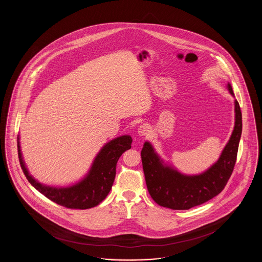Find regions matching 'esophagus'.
Masks as SVG:
<instances>
[{"instance_id":"esophagus-1","label":"esophagus","mask_w":262,"mask_h":262,"mask_svg":"<svg viewBox=\"0 0 262 262\" xmlns=\"http://www.w3.org/2000/svg\"><path fill=\"white\" fill-rule=\"evenodd\" d=\"M137 133L139 136L143 137V136H147L150 133V127L146 124H143V125H140L137 129Z\"/></svg>"}]
</instances>
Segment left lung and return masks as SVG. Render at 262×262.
Here are the masks:
<instances>
[{
  "mask_svg": "<svg viewBox=\"0 0 262 262\" xmlns=\"http://www.w3.org/2000/svg\"><path fill=\"white\" fill-rule=\"evenodd\" d=\"M228 89L234 95L233 89ZM236 122L233 134L219 158L203 174L186 176L173 168L164 166L149 142L143 144L141 161L149 194L157 204L174 210H187L218 195L226 187L237 161L242 136V112L235 101Z\"/></svg>",
  "mask_w": 262,
  "mask_h": 262,
  "instance_id": "1",
  "label": "left lung"
}]
</instances>
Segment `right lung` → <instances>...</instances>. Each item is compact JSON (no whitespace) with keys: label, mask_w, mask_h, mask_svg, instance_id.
<instances>
[{"label":"right lung","mask_w":262,"mask_h":262,"mask_svg":"<svg viewBox=\"0 0 262 262\" xmlns=\"http://www.w3.org/2000/svg\"><path fill=\"white\" fill-rule=\"evenodd\" d=\"M132 142L133 139L129 136L113 139L101 149L88 176L81 182L73 187L60 188L43 186L29 174L21 157L18 141L17 152L24 174L39 192L66 208L88 209L98 205L110 192L116 176L117 162L125 150L132 148Z\"/></svg>","instance_id":"add662e5"}]
</instances>
